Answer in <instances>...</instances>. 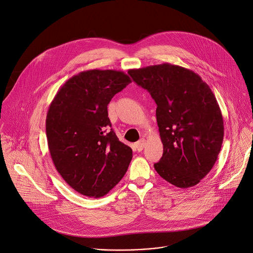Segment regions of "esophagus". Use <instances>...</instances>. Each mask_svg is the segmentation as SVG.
<instances>
[{"label": "esophagus", "instance_id": "esophagus-1", "mask_svg": "<svg viewBox=\"0 0 253 253\" xmlns=\"http://www.w3.org/2000/svg\"><path fill=\"white\" fill-rule=\"evenodd\" d=\"M145 143H146V140L144 138H141L139 139L136 143H135V147L137 149V151H141L143 149V147L145 146Z\"/></svg>", "mask_w": 253, "mask_h": 253}]
</instances>
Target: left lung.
Returning <instances> with one entry per match:
<instances>
[{"instance_id":"8db88e82","label":"left lung","mask_w":253,"mask_h":253,"mask_svg":"<svg viewBox=\"0 0 253 253\" xmlns=\"http://www.w3.org/2000/svg\"><path fill=\"white\" fill-rule=\"evenodd\" d=\"M128 73L158 106L164 154L155 169L179 188L196 185L213 168L222 145L223 119L215 95L197 74L176 65Z\"/></svg>"}]
</instances>
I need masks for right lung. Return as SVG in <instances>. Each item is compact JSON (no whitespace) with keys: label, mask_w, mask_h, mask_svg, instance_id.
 I'll return each instance as SVG.
<instances>
[{"label":"right lung","mask_w":253,"mask_h":253,"mask_svg":"<svg viewBox=\"0 0 253 253\" xmlns=\"http://www.w3.org/2000/svg\"><path fill=\"white\" fill-rule=\"evenodd\" d=\"M130 83L121 71H84L69 79L49 105L50 157L64 180L83 195H106L127 170L132 150L111 128L108 105Z\"/></svg>","instance_id":"obj_1"}]
</instances>
